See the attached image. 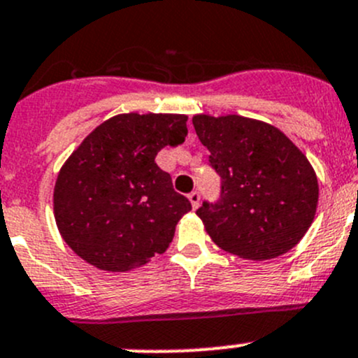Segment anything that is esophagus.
Instances as JSON below:
<instances>
[{"label": "esophagus", "mask_w": 358, "mask_h": 358, "mask_svg": "<svg viewBox=\"0 0 358 358\" xmlns=\"http://www.w3.org/2000/svg\"><path fill=\"white\" fill-rule=\"evenodd\" d=\"M189 201H190V204H192V208L197 209L199 208V202H201V194L194 190V192L189 194Z\"/></svg>", "instance_id": "obj_1"}]
</instances>
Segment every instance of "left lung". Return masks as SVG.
I'll list each match as a JSON object with an SVG mask.
<instances>
[{"mask_svg":"<svg viewBox=\"0 0 358 358\" xmlns=\"http://www.w3.org/2000/svg\"><path fill=\"white\" fill-rule=\"evenodd\" d=\"M192 122L222 178L218 202L197 209L213 243L256 262L294 248L319 202L317 175L305 154L279 128L258 119L197 114Z\"/></svg>","mask_w":358,"mask_h":358,"instance_id":"left-lung-1","label":"left lung"}]
</instances>
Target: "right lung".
I'll list each match as a JSON object with an SVG mask.
<instances>
[{
  "label": "right lung",
  "mask_w": 358,
  "mask_h": 358,
  "mask_svg": "<svg viewBox=\"0 0 358 358\" xmlns=\"http://www.w3.org/2000/svg\"><path fill=\"white\" fill-rule=\"evenodd\" d=\"M187 115L119 114L96 126L64 162L53 213L67 246L90 265L128 272L162 255L192 209L156 164L185 142Z\"/></svg>",
  "instance_id": "1"
}]
</instances>
